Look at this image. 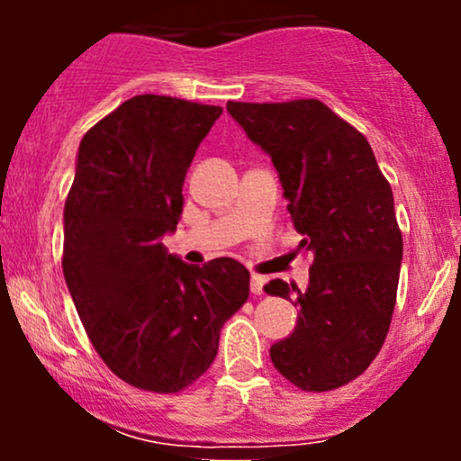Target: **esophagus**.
Masks as SVG:
<instances>
[{
	"label": "esophagus",
	"mask_w": 461,
	"mask_h": 461,
	"mask_svg": "<svg viewBox=\"0 0 461 461\" xmlns=\"http://www.w3.org/2000/svg\"><path fill=\"white\" fill-rule=\"evenodd\" d=\"M264 284H267V279H264L262 275H251V293L253 294H262Z\"/></svg>",
	"instance_id": "esophagus-1"
}]
</instances>
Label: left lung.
Returning <instances> with one entry per match:
<instances>
[{"label": "left lung", "instance_id": "left-lung-1", "mask_svg": "<svg viewBox=\"0 0 461 461\" xmlns=\"http://www.w3.org/2000/svg\"><path fill=\"white\" fill-rule=\"evenodd\" d=\"M249 140L271 156L310 284L273 279L268 294L294 299V331L271 347L275 368L301 390L327 393L362 375L393 321L403 238L388 179L368 140L319 99L227 102Z\"/></svg>", "mask_w": 461, "mask_h": 461}]
</instances>
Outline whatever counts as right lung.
I'll list each match as a JSON object with an SVG mask.
<instances>
[{
  "instance_id": "add662e5",
  "label": "right lung",
  "mask_w": 461,
  "mask_h": 461,
  "mask_svg": "<svg viewBox=\"0 0 461 461\" xmlns=\"http://www.w3.org/2000/svg\"><path fill=\"white\" fill-rule=\"evenodd\" d=\"M223 108L136 95L84 134L65 203L67 288L95 351L116 377L179 393L214 362L221 327L249 297L231 258L203 267L162 245L182 186Z\"/></svg>"
}]
</instances>
